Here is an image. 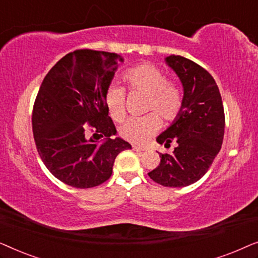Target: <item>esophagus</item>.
<instances>
[{
    "label": "esophagus",
    "instance_id": "34e87169",
    "mask_svg": "<svg viewBox=\"0 0 258 258\" xmlns=\"http://www.w3.org/2000/svg\"><path fill=\"white\" fill-rule=\"evenodd\" d=\"M133 149L137 151V153H142V151H144V148H141V147H137V146H133Z\"/></svg>",
    "mask_w": 258,
    "mask_h": 258
}]
</instances>
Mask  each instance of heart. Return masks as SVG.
<instances>
[{"instance_id": "heart-1", "label": "heart", "mask_w": 258, "mask_h": 258, "mask_svg": "<svg viewBox=\"0 0 258 258\" xmlns=\"http://www.w3.org/2000/svg\"><path fill=\"white\" fill-rule=\"evenodd\" d=\"M130 93L146 96L144 111L156 112L165 122L176 121L183 110V90L177 81L170 80L160 67L150 62L140 63L123 74ZM125 91L110 86L105 93V104L110 117L121 122L125 117ZM153 113L141 118H132L121 128V136L129 142L144 144L160 130V117Z\"/></svg>"}]
</instances>
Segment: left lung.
I'll return each instance as SVG.
<instances>
[{
  "instance_id": "obj_1",
  "label": "left lung",
  "mask_w": 258,
  "mask_h": 258,
  "mask_svg": "<svg viewBox=\"0 0 258 258\" xmlns=\"http://www.w3.org/2000/svg\"><path fill=\"white\" fill-rule=\"evenodd\" d=\"M165 61L175 70L184 89L179 117L157 137L165 148L176 142L171 154H161L157 168L148 172L163 186L181 188L202 178L221 150L224 136V109L214 77L206 69L182 56Z\"/></svg>"
}]
</instances>
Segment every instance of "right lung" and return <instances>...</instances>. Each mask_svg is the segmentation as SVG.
Instances as JSON below:
<instances>
[{"instance_id": "add662e5", "label": "right lung", "mask_w": 258, "mask_h": 258, "mask_svg": "<svg viewBox=\"0 0 258 258\" xmlns=\"http://www.w3.org/2000/svg\"><path fill=\"white\" fill-rule=\"evenodd\" d=\"M122 61L115 52L79 49L59 59L41 84L31 116L35 143L48 170L66 184H102L111 176L116 156L132 149L112 137L116 128L105 104Z\"/></svg>"}]
</instances>
